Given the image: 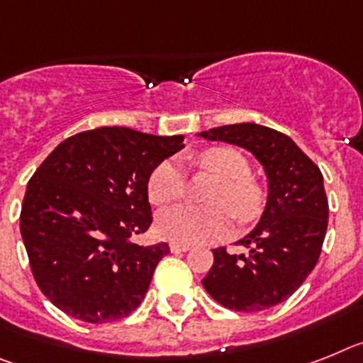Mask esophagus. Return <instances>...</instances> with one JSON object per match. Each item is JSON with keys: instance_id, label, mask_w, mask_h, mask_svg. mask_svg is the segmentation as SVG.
<instances>
[{"instance_id": "obj_1", "label": "esophagus", "mask_w": 363, "mask_h": 363, "mask_svg": "<svg viewBox=\"0 0 363 363\" xmlns=\"http://www.w3.org/2000/svg\"><path fill=\"white\" fill-rule=\"evenodd\" d=\"M169 248H172V252H175V254H179V252H186L190 250V245L188 242H169Z\"/></svg>"}]
</instances>
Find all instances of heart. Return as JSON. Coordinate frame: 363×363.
Instances as JSON below:
<instances>
[{
	"instance_id": "1",
	"label": "heart",
	"mask_w": 363,
	"mask_h": 363,
	"mask_svg": "<svg viewBox=\"0 0 363 363\" xmlns=\"http://www.w3.org/2000/svg\"><path fill=\"white\" fill-rule=\"evenodd\" d=\"M197 166L217 177L208 203L212 206H173L157 217L160 238L173 242L216 241L228 234L232 216L239 223L256 219L263 206V191L250 177V164L242 153L228 146L208 147L197 157ZM184 175L175 160H162L147 177V197L157 206L181 199Z\"/></svg>"
}]
</instances>
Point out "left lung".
<instances>
[{
    "label": "left lung",
    "mask_w": 363,
    "mask_h": 363,
    "mask_svg": "<svg viewBox=\"0 0 363 363\" xmlns=\"http://www.w3.org/2000/svg\"><path fill=\"white\" fill-rule=\"evenodd\" d=\"M199 135L248 150L269 179L263 216L238 241L248 254L216 248L203 279L208 294L223 307L259 313L291 298L316 267L329 220L323 175L291 137L267 125L242 122Z\"/></svg>",
    "instance_id": "left-lung-1"
}]
</instances>
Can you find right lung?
Instances as JSON below:
<instances>
[{
	"label": "right lung",
	"mask_w": 363,
	"mask_h": 363,
	"mask_svg": "<svg viewBox=\"0 0 363 363\" xmlns=\"http://www.w3.org/2000/svg\"><path fill=\"white\" fill-rule=\"evenodd\" d=\"M182 135L155 137L99 128L65 138L25 191L20 230L40 291L69 316L109 323L140 305L169 252L140 247L150 228L147 177L184 147Z\"/></svg>",
	"instance_id": "1"
}]
</instances>
